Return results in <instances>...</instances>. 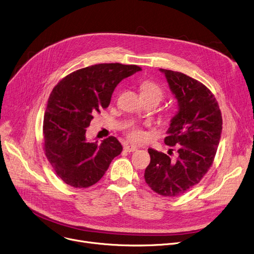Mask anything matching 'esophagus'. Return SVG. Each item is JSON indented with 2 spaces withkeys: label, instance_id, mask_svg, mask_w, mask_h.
<instances>
[{
  "label": "esophagus",
  "instance_id": "esophagus-1",
  "mask_svg": "<svg viewBox=\"0 0 254 254\" xmlns=\"http://www.w3.org/2000/svg\"><path fill=\"white\" fill-rule=\"evenodd\" d=\"M124 150H125L126 152H129V153L135 152V151H137V146L133 145V144H127V145L124 146Z\"/></svg>",
  "mask_w": 254,
  "mask_h": 254
}]
</instances>
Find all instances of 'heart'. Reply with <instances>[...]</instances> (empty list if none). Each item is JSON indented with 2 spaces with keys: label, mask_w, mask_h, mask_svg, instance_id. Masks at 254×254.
<instances>
[{
  "label": "heart",
  "mask_w": 254,
  "mask_h": 254,
  "mask_svg": "<svg viewBox=\"0 0 254 254\" xmlns=\"http://www.w3.org/2000/svg\"><path fill=\"white\" fill-rule=\"evenodd\" d=\"M140 90H141V95H147V96H155L159 98L160 100L163 97V90L162 88L157 85L156 83L152 81H144L141 83L140 86ZM128 135L131 139L133 140H142L144 137V134L141 130H139L136 127H131L130 130L128 131Z\"/></svg>",
  "instance_id": "obj_1"
}]
</instances>
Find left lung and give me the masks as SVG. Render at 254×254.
I'll list each match as a JSON object with an SVG mask.
<instances>
[{
    "mask_svg": "<svg viewBox=\"0 0 254 254\" xmlns=\"http://www.w3.org/2000/svg\"><path fill=\"white\" fill-rule=\"evenodd\" d=\"M177 100V112L171 119L167 145H175L177 157L148 148L151 162L144 180L155 192L164 197L183 195L197 185L211 167L222 129L218 103L206 86L187 74L160 68Z\"/></svg>",
    "mask_w": 254,
    "mask_h": 254,
    "instance_id": "obj_1",
    "label": "left lung"
}]
</instances>
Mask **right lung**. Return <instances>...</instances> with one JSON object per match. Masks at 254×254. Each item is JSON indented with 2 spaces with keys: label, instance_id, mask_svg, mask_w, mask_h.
<instances>
[{
  "label": "right lung",
  "instance_id": "add662e5",
  "mask_svg": "<svg viewBox=\"0 0 254 254\" xmlns=\"http://www.w3.org/2000/svg\"><path fill=\"white\" fill-rule=\"evenodd\" d=\"M139 70L137 65L95 64L69 73L53 88L44 116V150L66 185L93 186L121 154L123 147L116 137L89 141L86 128L96 113L110 106L117 85Z\"/></svg>",
  "mask_w": 254,
  "mask_h": 254
}]
</instances>
